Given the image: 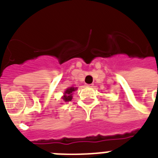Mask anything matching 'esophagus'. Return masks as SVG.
Instances as JSON below:
<instances>
[{
  "mask_svg": "<svg viewBox=\"0 0 158 158\" xmlns=\"http://www.w3.org/2000/svg\"><path fill=\"white\" fill-rule=\"evenodd\" d=\"M94 86V84H86V87H93Z\"/></svg>",
  "mask_w": 158,
  "mask_h": 158,
  "instance_id": "34e87169",
  "label": "esophagus"
}]
</instances>
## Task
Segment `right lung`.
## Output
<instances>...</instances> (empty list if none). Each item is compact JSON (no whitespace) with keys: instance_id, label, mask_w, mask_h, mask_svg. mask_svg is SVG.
I'll list each match as a JSON object with an SVG mask.
<instances>
[{"instance_id":"1","label":"right lung","mask_w":158,"mask_h":158,"mask_svg":"<svg viewBox=\"0 0 158 158\" xmlns=\"http://www.w3.org/2000/svg\"><path fill=\"white\" fill-rule=\"evenodd\" d=\"M74 88L71 87L69 89H66V91L64 92V95L63 97V99H64V102H69L72 100V95H73V92L75 91Z\"/></svg>"}]
</instances>
